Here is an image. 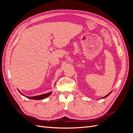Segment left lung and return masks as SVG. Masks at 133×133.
<instances>
[{"label":"left lung","mask_w":133,"mask_h":133,"mask_svg":"<svg viewBox=\"0 0 133 133\" xmlns=\"http://www.w3.org/2000/svg\"><path fill=\"white\" fill-rule=\"evenodd\" d=\"M111 92H110V93H109V94H108L107 95V96H105V97H103V98H105V97H107V96H109V95H110V94H111Z\"/></svg>","instance_id":"obj_1"}]
</instances>
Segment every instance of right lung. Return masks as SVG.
Listing matches in <instances>:
<instances>
[{
    "mask_svg": "<svg viewBox=\"0 0 133 133\" xmlns=\"http://www.w3.org/2000/svg\"><path fill=\"white\" fill-rule=\"evenodd\" d=\"M18 91H19V93L21 94L22 95L24 96L23 95L22 93H21L20 91L18 90ZM52 93V92H49V93H45V94H43V95H39V96H33V97H28V96H25V97H26L29 98H30V99H33V100H41V99H44V98H45L46 97H48V96L50 95Z\"/></svg>",
    "mask_w": 133,
    "mask_h": 133,
    "instance_id": "obj_1",
    "label": "right lung"
}]
</instances>
